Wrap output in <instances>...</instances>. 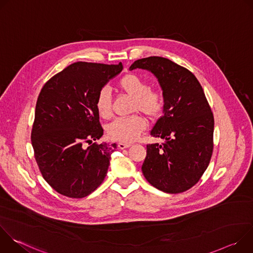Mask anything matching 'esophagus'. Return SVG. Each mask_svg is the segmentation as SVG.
Here are the masks:
<instances>
[{
  "label": "esophagus",
  "instance_id": "1",
  "mask_svg": "<svg viewBox=\"0 0 253 253\" xmlns=\"http://www.w3.org/2000/svg\"><path fill=\"white\" fill-rule=\"evenodd\" d=\"M131 146V144H127V143H119L118 147L120 149H125V148H129Z\"/></svg>",
  "mask_w": 253,
  "mask_h": 253
}]
</instances>
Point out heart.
Masks as SVG:
<instances>
[{"instance_id": "b5f03b06", "label": "heart", "mask_w": 253, "mask_h": 253, "mask_svg": "<svg viewBox=\"0 0 253 253\" xmlns=\"http://www.w3.org/2000/svg\"><path fill=\"white\" fill-rule=\"evenodd\" d=\"M118 88L133 98L132 111L141 112L150 119L157 118L164 106L162 94L150 89L149 83L137 74L124 75L117 84ZM96 110L102 118H110L112 115V100L110 91L102 88L95 101ZM146 128V121L135 115L128 118H118L107 127V134L111 140L119 142H132Z\"/></svg>"}]
</instances>
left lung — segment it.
Here are the masks:
<instances>
[{"instance_id":"1","label":"left lung","mask_w":253,"mask_h":253,"mask_svg":"<svg viewBox=\"0 0 253 253\" xmlns=\"http://www.w3.org/2000/svg\"><path fill=\"white\" fill-rule=\"evenodd\" d=\"M148 70L162 88L163 115L151 136L164 139L148 144L142 172L147 181L166 193L194 186L207 169L213 152L214 117L204 91L186 68L162 57L135 61L130 70Z\"/></svg>"}]
</instances>
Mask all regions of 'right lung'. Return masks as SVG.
<instances>
[{
  "label": "right lung",
  "instance_id": "obj_1",
  "mask_svg": "<svg viewBox=\"0 0 253 253\" xmlns=\"http://www.w3.org/2000/svg\"><path fill=\"white\" fill-rule=\"evenodd\" d=\"M123 69L76 62L43 86L31 133L40 172L58 193L83 198L106 177L116 144L93 143L104 133L95 101L99 91Z\"/></svg>",
  "mask_w": 253,
  "mask_h": 253
}]
</instances>
